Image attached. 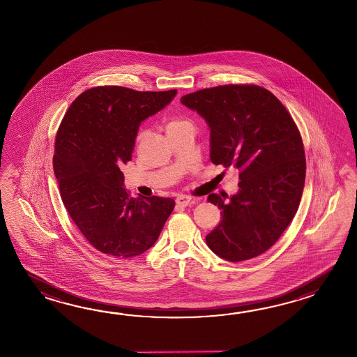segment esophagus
<instances>
[{"label":"esophagus","instance_id":"obj_1","mask_svg":"<svg viewBox=\"0 0 357 357\" xmlns=\"http://www.w3.org/2000/svg\"><path fill=\"white\" fill-rule=\"evenodd\" d=\"M191 203V197L189 195H178L176 197V204L180 206H188Z\"/></svg>","mask_w":357,"mask_h":357}]
</instances>
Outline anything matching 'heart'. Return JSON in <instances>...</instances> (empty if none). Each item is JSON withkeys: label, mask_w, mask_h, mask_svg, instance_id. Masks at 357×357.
I'll use <instances>...</instances> for the list:
<instances>
[{"label": "heart", "mask_w": 357, "mask_h": 357, "mask_svg": "<svg viewBox=\"0 0 357 357\" xmlns=\"http://www.w3.org/2000/svg\"><path fill=\"white\" fill-rule=\"evenodd\" d=\"M188 122L189 121H186V120H183V119H180V117H172V119H169V120H167V122H166V130H167V132H169V131H172V130L177 129V128H180V126H182V125L188 123ZM144 135V130H140V131L137 132V143L143 140Z\"/></svg>", "instance_id": "b5f03b06"}]
</instances>
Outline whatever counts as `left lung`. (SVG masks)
Listing matches in <instances>:
<instances>
[{
    "label": "left lung",
    "mask_w": 357,
    "mask_h": 357,
    "mask_svg": "<svg viewBox=\"0 0 357 357\" xmlns=\"http://www.w3.org/2000/svg\"><path fill=\"white\" fill-rule=\"evenodd\" d=\"M181 102L208 122L213 163L240 171V189L228 203L208 197L222 220L206 245L229 261L255 258L277 243L301 200L306 160L296 123L273 93L255 84L205 88Z\"/></svg>",
    "instance_id": "left-lung-1"
}]
</instances>
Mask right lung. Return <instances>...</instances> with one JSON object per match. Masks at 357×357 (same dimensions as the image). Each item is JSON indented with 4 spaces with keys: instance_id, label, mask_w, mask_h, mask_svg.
Wrapping results in <instances>:
<instances>
[{
    "instance_id": "1",
    "label": "right lung",
    "mask_w": 357,
    "mask_h": 357,
    "mask_svg": "<svg viewBox=\"0 0 357 357\" xmlns=\"http://www.w3.org/2000/svg\"><path fill=\"white\" fill-rule=\"evenodd\" d=\"M176 93L94 86L71 103L61 121L54 169L62 203L88 243L106 255L143 254L175 208L171 197H130L120 167L131 160L140 122Z\"/></svg>"
}]
</instances>
